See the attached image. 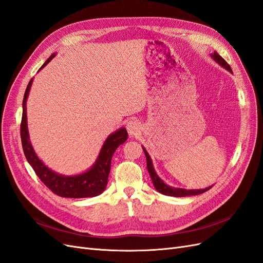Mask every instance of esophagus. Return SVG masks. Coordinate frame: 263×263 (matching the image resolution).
Returning a JSON list of instances; mask_svg holds the SVG:
<instances>
[{
	"label": "esophagus",
	"mask_w": 263,
	"mask_h": 263,
	"mask_svg": "<svg viewBox=\"0 0 263 263\" xmlns=\"http://www.w3.org/2000/svg\"><path fill=\"white\" fill-rule=\"evenodd\" d=\"M126 128H127V132H128L130 136H136V135L140 132L141 125L138 121H136V119H130L129 122H127Z\"/></svg>",
	"instance_id": "obj_1"
}]
</instances>
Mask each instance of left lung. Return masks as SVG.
<instances>
[{"label":"left lung","instance_id":"1","mask_svg":"<svg viewBox=\"0 0 263 263\" xmlns=\"http://www.w3.org/2000/svg\"><path fill=\"white\" fill-rule=\"evenodd\" d=\"M211 57L216 61L219 66L224 67L226 70H228L229 72H232V68L228 65V63L222 59L220 55L217 52H214L213 54H211ZM144 150V153L146 155V159H147V169L148 172L150 174V178L153 180V183L155 185V189L158 191V192H160L164 195H169V196H177V197H182V196H190V195H198V194H202L206 191H209L212 186L210 187H206L204 190H185V189H179V187H172L166 185L165 183L158 177V174L156 173L155 169H154V165H153V161H151V158L149 156V154L147 153V150L145 148H142Z\"/></svg>","mask_w":263,"mask_h":263}]
</instances>
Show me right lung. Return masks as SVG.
I'll list each match as a JSON object with an SVG mask.
<instances>
[{
	"instance_id": "right-lung-1",
	"label": "right lung",
	"mask_w": 263,
	"mask_h": 263,
	"mask_svg": "<svg viewBox=\"0 0 263 263\" xmlns=\"http://www.w3.org/2000/svg\"><path fill=\"white\" fill-rule=\"evenodd\" d=\"M54 57V53L47 59L42 66L43 69ZM39 69V70H41ZM33 79L26 87L25 94L23 99V115L21 123V138L24 155H25L28 163L34 169L37 177L42 180L44 184L48 187L54 194L62 197L70 198H82V197H93L100 195L105 190L108 181V174L110 171V161L119 145L124 144L128 137L126 128L122 127L117 132L109 135L103 145L101 153L97 161L91 166L90 170L78 176H62L55 173L43 163L34 151L33 146L29 141V135L27 129V116H26V101L31 86Z\"/></svg>"
}]
</instances>
